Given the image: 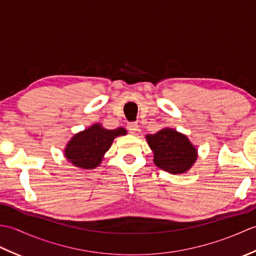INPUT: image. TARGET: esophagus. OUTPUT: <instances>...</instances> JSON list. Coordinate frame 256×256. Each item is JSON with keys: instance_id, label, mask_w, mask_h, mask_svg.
<instances>
[{"instance_id": "1", "label": "esophagus", "mask_w": 256, "mask_h": 256, "mask_svg": "<svg viewBox=\"0 0 256 256\" xmlns=\"http://www.w3.org/2000/svg\"><path fill=\"white\" fill-rule=\"evenodd\" d=\"M138 122H130V123H128V130L130 131V133L134 134L135 132L138 131Z\"/></svg>"}]
</instances>
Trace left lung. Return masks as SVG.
<instances>
[{"instance_id": "left-lung-1", "label": "left lung", "mask_w": 256, "mask_h": 256, "mask_svg": "<svg viewBox=\"0 0 256 256\" xmlns=\"http://www.w3.org/2000/svg\"><path fill=\"white\" fill-rule=\"evenodd\" d=\"M154 153V162L170 174H182L192 168L197 160V150L186 135L165 128L155 134L146 135Z\"/></svg>"}]
</instances>
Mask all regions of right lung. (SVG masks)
<instances>
[{
    "mask_svg": "<svg viewBox=\"0 0 256 256\" xmlns=\"http://www.w3.org/2000/svg\"><path fill=\"white\" fill-rule=\"evenodd\" d=\"M125 134L126 130L124 128L106 130L100 123L94 124L74 135L64 148V156L76 167L94 170L100 165L103 156L111 148L113 140Z\"/></svg>",
    "mask_w": 256,
    "mask_h": 256,
    "instance_id": "add662e5",
    "label": "right lung"
}]
</instances>
